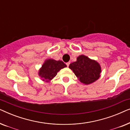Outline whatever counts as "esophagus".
Listing matches in <instances>:
<instances>
[{"mask_svg":"<svg viewBox=\"0 0 130 130\" xmlns=\"http://www.w3.org/2000/svg\"><path fill=\"white\" fill-rule=\"evenodd\" d=\"M69 64H70V62H68V63H66V65H67V67H69Z\"/></svg>","mask_w":130,"mask_h":130,"instance_id":"1","label":"esophagus"}]
</instances>
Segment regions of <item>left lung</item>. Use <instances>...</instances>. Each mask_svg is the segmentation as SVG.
Segmentation results:
<instances>
[{
	"mask_svg": "<svg viewBox=\"0 0 130 130\" xmlns=\"http://www.w3.org/2000/svg\"><path fill=\"white\" fill-rule=\"evenodd\" d=\"M69 68L73 72L78 79L85 85L91 84L101 76L100 64L96 61L84 55H80L77 57V61L71 63Z\"/></svg>",
	"mask_w": 130,
	"mask_h": 130,
	"instance_id": "obj_1",
	"label": "left lung"
}]
</instances>
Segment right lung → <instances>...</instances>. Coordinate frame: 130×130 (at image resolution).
<instances>
[{
  "label": "right lung",
  "instance_id": "obj_1",
  "mask_svg": "<svg viewBox=\"0 0 130 130\" xmlns=\"http://www.w3.org/2000/svg\"><path fill=\"white\" fill-rule=\"evenodd\" d=\"M66 67H67L66 64L60 60L47 59L41 67L38 74L42 80L48 82L57 75L58 72Z\"/></svg>",
  "mask_w": 130,
  "mask_h": 130
}]
</instances>
